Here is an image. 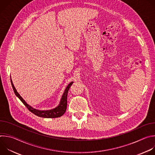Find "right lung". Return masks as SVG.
I'll return each mask as SVG.
<instances>
[{"label":"right lung","instance_id":"obj_1","mask_svg":"<svg viewBox=\"0 0 155 155\" xmlns=\"http://www.w3.org/2000/svg\"><path fill=\"white\" fill-rule=\"evenodd\" d=\"M74 82H71L69 83V84L67 86V87L65 88V90L64 91V93L62 96V98L61 99L60 104L59 105L56 107L54 109L52 110H36L34 108H32L31 106L28 105L25 101L22 98V97L19 94V93L17 92L16 90L15 87L12 83V81L11 80V83L12 86L13 87V90L14 91L15 94L16 96L21 100V101L23 103V104L28 108V109L29 110L30 112H31L32 114L34 115L40 117H43V118H58L60 117L62 115L64 114V113L66 111V109H67V104H68V93L69 90V88L72 86V83Z\"/></svg>","mask_w":155,"mask_h":155}]
</instances>
